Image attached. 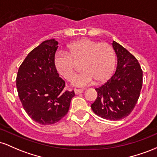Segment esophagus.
Returning <instances> with one entry per match:
<instances>
[{"instance_id":"1","label":"esophagus","mask_w":157,"mask_h":157,"mask_svg":"<svg viewBox=\"0 0 157 157\" xmlns=\"http://www.w3.org/2000/svg\"><path fill=\"white\" fill-rule=\"evenodd\" d=\"M82 92H83V90L82 89H75V94H81Z\"/></svg>"}]
</instances>
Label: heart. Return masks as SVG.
Listing matches in <instances>:
<instances>
[{
  "mask_svg": "<svg viewBox=\"0 0 157 157\" xmlns=\"http://www.w3.org/2000/svg\"><path fill=\"white\" fill-rule=\"evenodd\" d=\"M67 52H57L55 66L58 72L67 80L75 74V62H80L83 72L74 77L72 84L84 87L95 80L102 82L112 75L116 65V56L113 48L106 43L90 39H81L68 46Z\"/></svg>",
  "mask_w": 157,
  "mask_h": 157,
  "instance_id": "b5f03b06",
  "label": "heart"
}]
</instances>
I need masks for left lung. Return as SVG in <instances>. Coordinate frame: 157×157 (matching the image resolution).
I'll return each mask as SVG.
<instances>
[{"label":"left lung","mask_w":157,"mask_h":157,"mask_svg":"<svg viewBox=\"0 0 157 157\" xmlns=\"http://www.w3.org/2000/svg\"><path fill=\"white\" fill-rule=\"evenodd\" d=\"M117 57L115 73L105 84L95 90L97 97L91 109L97 116L109 120H120L128 116L140 97L142 71L134 55L113 41Z\"/></svg>","instance_id":"left-lung-1"}]
</instances>
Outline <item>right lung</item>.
Returning a JSON list of instances; mask_svg holds the SVG:
<instances>
[{
  "instance_id": "add662e5",
  "label": "right lung",
  "mask_w": 157,
  "mask_h": 157,
  "mask_svg": "<svg viewBox=\"0 0 157 157\" xmlns=\"http://www.w3.org/2000/svg\"><path fill=\"white\" fill-rule=\"evenodd\" d=\"M58 42L41 43L29 53L19 67L16 86L27 114L40 125H51L66 116L75 94L65 91V81L55 66Z\"/></svg>"
}]
</instances>
